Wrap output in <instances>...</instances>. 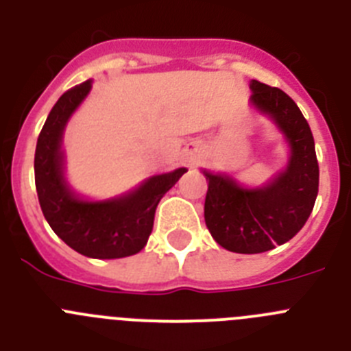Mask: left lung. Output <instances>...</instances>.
<instances>
[{
  "mask_svg": "<svg viewBox=\"0 0 351 351\" xmlns=\"http://www.w3.org/2000/svg\"><path fill=\"white\" fill-rule=\"evenodd\" d=\"M250 88L251 105L271 117L290 144L287 169L262 188H244L230 176L204 170L207 228L219 246L244 255L288 243L302 228L320 178L311 128L295 101L258 80H251Z\"/></svg>",
  "mask_w": 351,
  "mask_h": 351,
  "instance_id": "left-lung-1",
  "label": "left lung"
}]
</instances>
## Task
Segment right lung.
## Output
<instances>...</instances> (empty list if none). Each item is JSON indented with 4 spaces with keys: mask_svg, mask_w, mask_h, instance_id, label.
I'll return each mask as SVG.
<instances>
[{
    "mask_svg": "<svg viewBox=\"0 0 351 351\" xmlns=\"http://www.w3.org/2000/svg\"><path fill=\"white\" fill-rule=\"evenodd\" d=\"M89 91L91 80H86L68 89L52 107L36 142V193L47 223L71 250L89 258H123L147 244L158 204L186 169L153 176L137 190L110 200L89 202L77 197L64 179L61 138L68 119Z\"/></svg>",
    "mask_w": 351,
    "mask_h": 351,
    "instance_id": "add662e5",
    "label": "right lung"
}]
</instances>
